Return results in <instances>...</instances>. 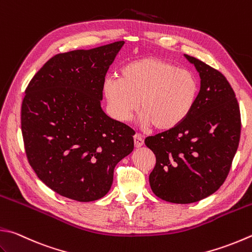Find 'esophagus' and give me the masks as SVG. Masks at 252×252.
<instances>
[{
	"label": "esophagus",
	"mask_w": 252,
	"mask_h": 252,
	"mask_svg": "<svg viewBox=\"0 0 252 252\" xmlns=\"http://www.w3.org/2000/svg\"><path fill=\"white\" fill-rule=\"evenodd\" d=\"M134 140H135V147L136 148H140V147L144 145V138H142V136L139 134H136L134 136Z\"/></svg>",
	"instance_id": "34e87169"
}]
</instances>
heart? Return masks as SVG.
<instances>
[{
    "mask_svg": "<svg viewBox=\"0 0 252 252\" xmlns=\"http://www.w3.org/2000/svg\"><path fill=\"white\" fill-rule=\"evenodd\" d=\"M197 81L189 70L159 58H141L122 68L120 79L108 78L103 93L113 116L131 120L140 107L141 124L170 130L192 112L197 97Z\"/></svg>",
    "mask_w": 252,
    "mask_h": 252,
    "instance_id": "heart-1",
    "label": "heart"
}]
</instances>
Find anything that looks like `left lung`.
Segmentation results:
<instances>
[{
	"mask_svg": "<svg viewBox=\"0 0 252 252\" xmlns=\"http://www.w3.org/2000/svg\"><path fill=\"white\" fill-rule=\"evenodd\" d=\"M201 78L195 105L173 129L147 137L156 156L149 175L156 196L189 204L216 192L229 172L240 138V111L234 90L220 71L184 55Z\"/></svg>",
	"mask_w": 252,
	"mask_h": 252,
	"instance_id": "8db88e82",
	"label": "left lung"
}]
</instances>
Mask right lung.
Returning <instances> with one entry per match:
<instances>
[{"mask_svg":"<svg viewBox=\"0 0 252 252\" xmlns=\"http://www.w3.org/2000/svg\"><path fill=\"white\" fill-rule=\"evenodd\" d=\"M125 41L52 57L28 84L22 134L37 177L61 196H105L114 169L134 150L135 131L103 111V84Z\"/></svg>","mask_w":252,"mask_h":252,"instance_id":"add662e5","label":"right lung"}]
</instances>
